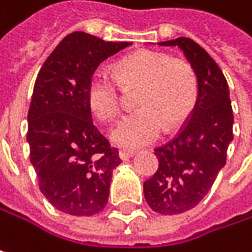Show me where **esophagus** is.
Masks as SVG:
<instances>
[{
    "label": "esophagus",
    "instance_id": "1",
    "mask_svg": "<svg viewBox=\"0 0 252 252\" xmlns=\"http://www.w3.org/2000/svg\"><path fill=\"white\" fill-rule=\"evenodd\" d=\"M134 155H135V150H131V149H123V150H120V158L123 160H126L128 158H132Z\"/></svg>",
    "mask_w": 252,
    "mask_h": 252
}]
</instances>
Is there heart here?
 I'll return each instance as SVG.
<instances>
[{"instance_id":"b5f03b06","label":"heart","mask_w":252,"mask_h":252,"mask_svg":"<svg viewBox=\"0 0 252 252\" xmlns=\"http://www.w3.org/2000/svg\"><path fill=\"white\" fill-rule=\"evenodd\" d=\"M121 86L138 90L134 109L111 129V140L123 147H140L155 141L163 126L174 128L192 112L198 81L192 67L156 51H138L121 58L114 76L94 71L87 83V102L100 121H111L121 108Z\"/></svg>"}]
</instances>
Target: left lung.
<instances>
[{
  "label": "left lung",
  "mask_w": 252,
  "mask_h": 252,
  "mask_svg": "<svg viewBox=\"0 0 252 252\" xmlns=\"http://www.w3.org/2000/svg\"><path fill=\"white\" fill-rule=\"evenodd\" d=\"M158 45L178 46L198 81V97L189 120L175 138L155 149L159 168L143 185L153 212L179 215L206 197L225 166L227 147L233 140V114L226 78L198 43L178 37Z\"/></svg>",
  "instance_id": "1"
}]
</instances>
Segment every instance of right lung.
I'll list each match as a JSON object with an SVG mask.
<instances>
[{
    "instance_id": "add662e5",
    "label": "right lung",
    "mask_w": 252,
    "mask_h": 252,
    "mask_svg": "<svg viewBox=\"0 0 252 252\" xmlns=\"http://www.w3.org/2000/svg\"><path fill=\"white\" fill-rule=\"evenodd\" d=\"M129 45L73 32L37 74L27 114L30 163L42 194L63 213L92 216L108 203L121 159L92 121L87 83L100 63Z\"/></svg>"
}]
</instances>
